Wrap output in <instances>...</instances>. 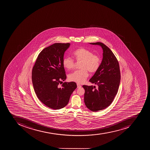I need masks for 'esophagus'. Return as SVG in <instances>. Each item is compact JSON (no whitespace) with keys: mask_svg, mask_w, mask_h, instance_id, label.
I'll use <instances>...</instances> for the list:
<instances>
[{"mask_svg":"<svg viewBox=\"0 0 150 150\" xmlns=\"http://www.w3.org/2000/svg\"><path fill=\"white\" fill-rule=\"evenodd\" d=\"M77 88H81V85L78 83L77 84Z\"/></svg>","mask_w":150,"mask_h":150,"instance_id":"34e87169","label":"esophagus"}]
</instances>
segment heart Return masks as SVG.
<instances>
[{
    "instance_id": "heart-1",
    "label": "heart",
    "mask_w": 150,
    "mask_h": 150,
    "mask_svg": "<svg viewBox=\"0 0 150 150\" xmlns=\"http://www.w3.org/2000/svg\"><path fill=\"white\" fill-rule=\"evenodd\" d=\"M74 59L81 62V69L76 70L70 74L69 79L71 81L81 83L85 81L88 76V71L91 73H95L100 67L101 60L98 55L94 54L92 52L84 48L78 49L73 53ZM63 65L68 70L74 69L75 62L72 58L65 57L63 59Z\"/></svg>"
}]
</instances>
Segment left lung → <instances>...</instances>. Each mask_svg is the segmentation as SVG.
Masks as SVG:
<instances>
[{"label": "left lung", "instance_id": "1", "mask_svg": "<svg viewBox=\"0 0 150 150\" xmlns=\"http://www.w3.org/2000/svg\"><path fill=\"white\" fill-rule=\"evenodd\" d=\"M103 49V58L100 67L89 81L98 85H84V101L89 110L97 112L108 108L112 104L118 92L120 81L119 64L111 50L100 42H91Z\"/></svg>", "mask_w": 150, "mask_h": 150}]
</instances>
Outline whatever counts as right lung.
Wrapping results in <instances>:
<instances>
[{"label": "right lung", "mask_w": 150, "mask_h": 150, "mask_svg": "<svg viewBox=\"0 0 150 150\" xmlns=\"http://www.w3.org/2000/svg\"><path fill=\"white\" fill-rule=\"evenodd\" d=\"M69 43H55L39 53L32 71L35 94L42 103L55 110L67 105L77 88L75 82H64L67 78L63 59Z\"/></svg>", "instance_id": "obj_1"}]
</instances>
